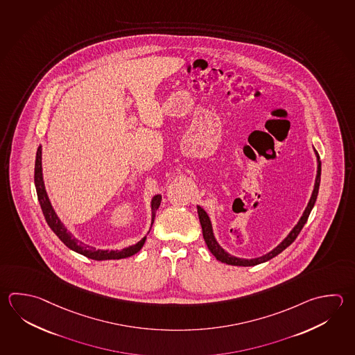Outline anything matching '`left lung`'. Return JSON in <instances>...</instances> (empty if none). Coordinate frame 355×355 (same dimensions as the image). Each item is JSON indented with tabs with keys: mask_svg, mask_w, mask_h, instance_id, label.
I'll list each match as a JSON object with an SVG mask.
<instances>
[{
	"mask_svg": "<svg viewBox=\"0 0 355 355\" xmlns=\"http://www.w3.org/2000/svg\"><path fill=\"white\" fill-rule=\"evenodd\" d=\"M314 153L316 155V177H315L314 189H313V193L311 197L308 202V206L305 208V211L302 212V216L300 217L299 222L295 225L294 228L290 231V234L282 240V241L272 248L268 254H262L259 257H254V259H243V257H237L234 254H228L227 251L225 248H222L221 245L218 243V241L216 240L214 234V227H212V222L209 220V216L207 212L201 207V206H197V212H198V218L201 222L202 234H203V239L207 245L208 250L211 251V254H214V257L218 260V261L223 262V263H227V265H232V266H256L259 263L262 262L268 261L271 259H274L275 256L281 254L285 248H288L293 242L295 241V239L297 237V234H300L301 230L304 227V225L306 223L309 218V214L311 212V209L314 207L315 202H316V197L319 193V186H320V175H321V162L320 157L318 152L315 150Z\"/></svg>",
	"mask_w": 355,
	"mask_h": 355,
	"instance_id": "left-lung-1",
	"label": "left lung"
}]
</instances>
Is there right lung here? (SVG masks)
<instances>
[{"label":"right lung","instance_id":"right-lung-1","mask_svg":"<svg viewBox=\"0 0 355 355\" xmlns=\"http://www.w3.org/2000/svg\"><path fill=\"white\" fill-rule=\"evenodd\" d=\"M42 147L39 146L37 152H36V161H35V187H36V193L37 198L40 202L41 209L42 214L45 216L47 225L54 231V234L64 242V245H67V248L73 250L78 254L87 256L92 260L96 261H104V260H121V259H127L133 254L141 251L143 245L146 243L147 236H144L141 241L130 245L128 248H123L121 250H101V248H95L93 246H89L83 241H79L74 234H71L65 225L61 222L59 216L55 212L54 207L51 205V202L49 200L46 189H45V183H44V175H42ZM162 201V194H155L150 201V209H152V223L150 227L153 225L155 212L159 207Z\"/></svg>","mask_w":355,"mask_h":355}]
</instances>
